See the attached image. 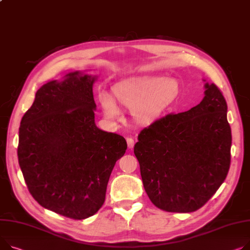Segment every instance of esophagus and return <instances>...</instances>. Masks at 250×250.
Returning <instances> with one entry per match:
<instances>
[{
	"mask_svg": "<svg viewBox=\"0 0 250 250\" xmlns=\"http://www.w3.org/2000/svg\"><path fill=\"white\" fill-rule=\"evenodd\" d=\"M126 143H127V146L128 148H132L135 146V141L132 138H126Z\"/></svg>",
	"mask_w": 250,
	"mask_h": 250,
	"instance_id": "34e87169",
	"label": "esophagus"
}]
</instances>
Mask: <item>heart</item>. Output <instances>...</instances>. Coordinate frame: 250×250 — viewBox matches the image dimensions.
<instances>
[{
    "label": "heart",
    "instance_id": "heart-1",
    "mask_svg": "<svg viewBox=\"0 0 250 250\" xmlns=\"http://www.w3.org/2000/svg\"><path fill=\"white\" fill-rule=\"evenodd\" d=\"M112 94L119 104L131 109L138 123L148 125L157 121L175 101L179 94V84L174 78L147 77L115 86ZM101 104L108 120L120 119L121 111L109 95L102 94Z\"/></svg>",
    "mask_w": 250,
    "mask_h": 250
}]
</instances>
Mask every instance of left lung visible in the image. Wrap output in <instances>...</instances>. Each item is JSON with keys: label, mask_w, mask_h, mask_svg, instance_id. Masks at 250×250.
<instances>
[{"label": "left lung", "mask_w": 250, "mask_h": 250, "mask_svg": "<svg viewBox=\"0 0 250 250\" xmlns=\"http://www.w3.org/2000/svg\"><path fill=\"white\" fill-rule=\"evenodd\" d=\"M188 111L169 113L141 130L134 152L152 203L167 212H194L224 182L231 162L227 104L214 83Z\"/></svg>", "instance_id": "1"}]
</instances>
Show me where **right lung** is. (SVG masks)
Listing matches in <instances>:
<instances>
[{
  "label": "right lung",
  "instance_id": "add662e5",
  "mask_svg": "<svg viewBox=\"0 0 250 250\" xmlns=\"http://www.w3.org/2000/svg\"><path fill=\"white\" fill-rule=\"evenodd\" d=\"M94 77L70 73L35 95L19 128L18 160L27 188L44 208L74 220L94 215L127 147L94 123Z\"/></svg>",
  "mask_w": 250,
  "mask_h": 250
}]
</instances>
